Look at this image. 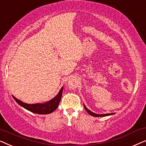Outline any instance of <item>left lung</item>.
<instances>
[{"label": "left lung", "mask_w": 146, "mask_h": 146, "mask_svg": "<svg viewBox=\"0 0 146 146\" xmlns=\"http://www.w3.org/2000/svg\"><path fill=\"white\" fill-rule=\"evenodd\" d=\"M84 108H85V110H86L87 111V112L89 113L90 115H92V116H94V117H102V116H108V115H113V114H114L115 113H104V114H97V113H94V112H92V111H91L90 110H88L86 108V106L84 104Z\"/></svg>", "instance_id": "1"}]
</instances>
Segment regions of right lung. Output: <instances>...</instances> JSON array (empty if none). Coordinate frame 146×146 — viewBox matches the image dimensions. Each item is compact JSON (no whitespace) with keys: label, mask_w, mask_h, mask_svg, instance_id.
Segmentation results:
<instances>
[{"label":"right lung","mask_w":146,"mask_h":146,"mask_svg":"<svg viewBox=\"0 0 146 146\" xmlns=\"http://www.w3.org/2000/svg\"><path fill=\"white\" fill-rule=\"evenodd\" d=\"M63 91V86L60 90L59 92L56 96L50 100L44 103H36V104H27L23 102L20 100L17 99L14 96L13 98L15 99V100L19 104L20 106L23 107L27 110H29L31 112L38 113V114H49L53 112L55 110L58 106L60 101L62 94Z\"/></svg>","instance_id":"right-lung-1"}]
</instances>
